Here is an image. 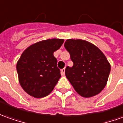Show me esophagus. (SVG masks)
Segmentation results:
<instances>
[{
  "mask_svg": "<svg viewBox=\"0 0 123 123\" xmlns=\"http://www.w3.org/2000/svg\"><path fill=\"white\" fill-rule=\"evenodd\" d=\"M65 71H66V68H65L61 70V74H62V76H64V75H65Z\"/></svg>",
  "mask_w": 123,
  "mask_h": 123,
  "instance_id": "1",
  "label": "esophagus"
}]
</instances>
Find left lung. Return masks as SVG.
<instances>
[{
	"mask_svg": "<svg viewBox=\"0 0 123 123\" xmlns=\"http://www.w3.org/2000/svg\"><path fill=\"white\" fill-rule=\"evenodd\" d=\"M64 47L74 63L66 76L76 92L85 98L98 94L106 85L111 64L102 51L86 40L67 39Z\"/></svg>",
	"mask_w": 123,
	"mask_h": 123,
	"instance_id": "left-lung-1",
	"label": "left lung"
}]
</instances>
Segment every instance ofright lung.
<instances>
[{"label": "right lung", "instance_id": "obj_1", "mask_svg": "<svg viewBox=\"0 0 123 123\" xmlns=\"http://www.w3.org/2000/svg\"><path fill=\"white\" fill-rule=\"evenodd\" d=\"M63 39H48L31 45L17 63L18 82L31 96L40 98L53 91L61 77L53 53L63 44Z\"/></svg>", "mask_w": 123, "mask_h": 123}]
</instances>
